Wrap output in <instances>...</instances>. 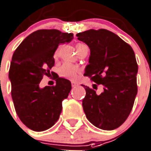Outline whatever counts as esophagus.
Returning <instances> with one entry per match:
<instances>
[{"mask_svg":"<svg viewBox=\"0 0 151 151\" xmlns=\"http://www.w3.org/2000/svg\"><path fill=\"white\" fill-rule=\"evenodd\" d=\"M78 86V84L76 83H74V82H72V87H76V86Z\"/></svg>","mask_w":151,"mask_h":151,"instance_id":"34e87169","label":"esophagus"}]
</instances>
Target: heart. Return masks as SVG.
Here are the masks:
<instances>
[{
  "mask_svg": "<svg viewBox=\"0 0 151 151\" xmlns=\"http://www.w3.org/2000/svg\"><path fill=\"white\" fill-rule=\"evenodd\" d=\"M76 47L78 53L79 54L82 50H83L86 48H87V46L83 43H78L76 46ZM59 49H60V47L55 51V58L58 57V55ZM81 72V68H79V66L74 65H72V64L69 63H65L58 69V74L60 76L65 78V79H70V80H76V79H77V78L79 77Z\"/></svg>",
  "mask_w": 151,
  "mask_h": 151,
  "instance_id": "b5f03b06",
  "label": "heart"
}]
</instances>
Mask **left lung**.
<instances>
[{
    "instance_id": "8db88e82",
    "label": "left lung",
    "mask_w": 151,
    "mask_h": 151,
    "mask_svg": "<svg viewBox=\"0 0 151 151\" xmlns=\"http://www.w3.org/2000/svg\"><path fill=\"white\" fill-rule=\"evenodd\" d=\"M76 37L90 50L84 75L104 86L103 93L96 94L83 85L86 90L83 111L96 127L115 129L129 117L137 93L138 65L134 51L119 36L104 29L87 30Z\"/></svg>"
}]
</instances>
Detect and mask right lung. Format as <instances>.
<instances>
[{"label":"right lung","instance_id":"1","mask_svg":"<svg viewBox=\"0 0 151 151\" xmlns=\"http://www.w3.org/2000/svg\"><path fill=\"white\" fill-rule=\"evenodd\" d=\"M72 33L40 29L29 35L13 54L9 79L14 109L29 129L41 132L55 125L62 110V101L72 89L68 79L54 75L56 85L40 88L43 75L55 65L54 55L60 43L70 42Z\"/></svg>","mask_w":151,"mask_h":151}]
</instances>
